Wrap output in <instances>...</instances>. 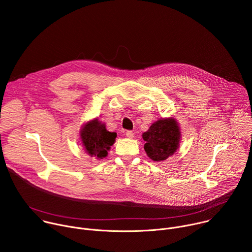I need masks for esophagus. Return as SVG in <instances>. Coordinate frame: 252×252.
<instances>
[{
  "mask_svg": "<svg viewBox=\"0 0 252 252\" xmlns=\"http://www.w3.org/2000/svg\"><path fill=\"white\" fill-rule=\"evenodd\" d=\"M126 135L128 137V138H133L134 137V133L131 131V130H127L126 132Z\"/></svg>",
  "mask_w": 252,
  "mask_h": 252,
  "instance_id": "esophagus-1",
  "label": "esophagus"
}]
</instances>
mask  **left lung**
<instances>
[{"label": "left lung", "mask_w": 252, "mask_h": 252, "mask_svg": "<svg viewBox=\"0 0 252 252\" xmlns=\"http://www.w3.org/2000/svg\"><path fill=\"white\" fill-rule=\"evenodd\" d=\"M142 138L146 141L145 151L148 157L154 161H162L176 152L181 129L173 118L161 119L142 133Z\"/></svg>", "instance_id": "left-lung-1"}]
</instances>
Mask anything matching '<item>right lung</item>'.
<instances>
[{
	"mask_svg": "<svg viewBox=\"0 0 252 252\" xmlns=\"http://www.w3.org/2000/svg\"><path fill=\"white\" fill-rule=\"evenodd\" d=\"M117 133L105 128L97 119L88 122L81 129V139L86 153L96 158H103L116 141Z\"/></svg>",
	"mask_w": 252,
	"mask_h": 252,
	"instance_id": "obj_1",
	"label": "right lung"
}]
</instances>
